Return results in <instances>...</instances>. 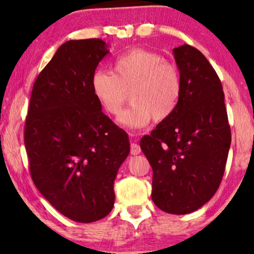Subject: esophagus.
I'll return each instance as SVG.
<instances>
[{"mask_svg": "<svg viewBox=\"0 0 254 254\" xmlns=\"http://www.w3.org/2000/svg\"><path fill=\"white\" fill-rule=\"evenodd\" d=\"M141 153V148L137 143H131L130 147V154L131 155H139Z\"/></svg>", "mask_w": 254, "mask_h": 254, "instance_id": "obj_1", "label": "esophagus"}]
</instances>
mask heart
Segmentation results:
<instances>
[{
  "label": "heart",
  "mask_w": 254,
  "mask_h": 254,
  "mask_svg": "<svg viewBox=\"0 0 254 254\" xmlns=\"http://www.w3.org/2000/svg\"><path fill=\"white\" fill-rule=\"evenodd\" d=\"M91 90L111 115L120 113L130 93L133 105L118 120L130 129H141L153 119L156 123L169 119L179 105L182 83L177 68L162 56L134 49L115 59L112 72L95 70Z\"/></svg>",
  "instance_id": "b5f03b06"
}]
</instances>
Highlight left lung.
Segmentation results:
<instances>
[{
    "label": "left lung",
    "instance_id": "left-lung-1",
    "mask_svg": "<svg viewBox=\"0 0 254 254\" xmlns=\"http://www.w3.org/2000/svg\"><path fill=\"white\" fill-rule=\"evenodd\" d=\"M182 92L173 115L140 141L153 168L151 198L171 215L198 210L222 182L231 144L218 75L197 49L173 50Z\"/></svg>",
    "mask_w": 254,
    "mask_h": 254
}]
</instances>
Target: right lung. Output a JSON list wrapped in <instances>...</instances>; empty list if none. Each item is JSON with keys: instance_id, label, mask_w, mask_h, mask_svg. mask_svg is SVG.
Returning a JSON list of instances; mask_svg holds the SVG:
<instances>
[{"instance_id": "add662e5", "label": "right lung", "mask_w": 254, "mask_h": 254, "mask_svg": "<svg viewBox=\"0 0 254 254\" xmlns=\"http://www.w3.org/2000/svg\"><path fill=\"white\" fill-rule=\"evenodd\" d=\"M100 38L68 41L36 79L24 144L35 186L62 215L103 219L114 205V181L130 150L92 93L91 77L108 54Z\"/></svg>"}]
</instances>
